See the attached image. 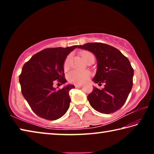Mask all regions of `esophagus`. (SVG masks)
I'll return each instance as SVG.
<instances>
[{"label":"esophagus","mask_w":154,"mask_h":154,"mask_svg":"<svg viewBox=\"0 0 154 154\" xmlns=\"http://www.w3.org/2000/svg\"><path fill=\"white\" fill-rule=\"evenodd\" d=\"M75 88H82V85H80V84H76V85H75Z\"/></svg>","instance_id":"esophagus-1"}]
</instances>
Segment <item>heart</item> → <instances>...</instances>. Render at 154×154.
<instances>
[{
  "label": "heart",
  "instance_id": "heart-1",
  "mask_svg": "<svg viewBox=\"0 0 154 154\" xmlns=\"http://www.w3.org/2000/svg\"><path fill=\"white\" fill-rule=\"evenodd\" d=\"M80 55L85 62H88L90 59H94V54L89 51H82L80 52ZM70 61H71V56H68L64 60L63 67L65 71H66L70 67ZM90 77V72L88 71H78V70H72L70 71L67 75L69 81L74 84H82L89 79Z\"/></svg>",
  "mask_w": 154,
  "mask_h": 154
}]
</instances>
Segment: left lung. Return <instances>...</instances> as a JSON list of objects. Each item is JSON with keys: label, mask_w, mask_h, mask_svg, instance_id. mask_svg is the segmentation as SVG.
<instances>
[{"label": "left lung", "mask_w": 154, "mask_h": 154, "mask_svg": "<svg viewBox=\"0 0 154 154\" xmlns=\"http://www.w3.org/2000/svg\"><path fill=\"white\" fill-rule=\"evenodd\" d=\"M78 48L88 50L97 59V71L92 79L105 83V88H94L88 96L91 106L101 113L119 110L127 100L133 84L134 70L129 60L118 49L102 43H88Z\"/></svg>", "instance_id": "left-lung-1"}]
</instances>
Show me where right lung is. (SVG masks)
Returning <instances> with one entry per match:
<instances>
[{"label": "right lung", "instance_id": "obj_1", "mask_svg": "<svg viewBox=\"0 0 154 154\" xmlns=\"http://www.w3.org/2000/svg\"><path fill=\"white\" fill-rule=\"evenodd\" d=\"M78 45L47 48L35 54L22 67L19 80L22 95L34 113L41 118L56 120L66 113L71 98L68 85L56 90L54 83L64 84L63 64L67 55Z\"/></svg>", "mask_w": 154, "mask_h": 154}]
</instances>
